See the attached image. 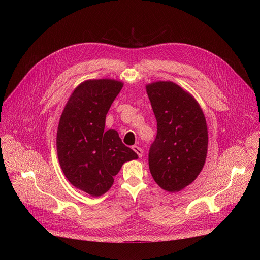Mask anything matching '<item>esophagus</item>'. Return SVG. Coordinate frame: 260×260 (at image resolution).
<instances>
[{"mask_svg":"<svg viewBox=\"0 0 260 260\" xmlns=\"http://www.w3.org/2000/svg\"><path fill=\"white\" fill-rule=\"evenodd\" d=\"M132 149H133V151H135V152L138 154V156L140 157V158H141V157L143 156V149L141 148V147H139V146L135 145V146H132Z\"/></svg>","mask_w":260,"mask_h":260,"instance_id":"esophagus-1","label":"esophagus"}]
</instances>
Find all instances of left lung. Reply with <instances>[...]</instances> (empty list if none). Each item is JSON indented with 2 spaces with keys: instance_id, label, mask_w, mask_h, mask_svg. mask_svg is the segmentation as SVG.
I'll return each instance as SVG.
<instances>
[{
  "instance_id": "8db88e82",
  "label": "left lung",
  "mask_w": 260,
  "mask_h": 260,
  "mask_svg": "<svg viewBox=\"0 0 260 260\" xmlns=\"http://www.w3.org/2000/svg\"><path fill=\"white\" fill-rule=\"evenodd\" d=\"M157 120V136L149 148V171L162 190L176 193L190 185L207 157L205 116L191 93L172 81L146 84Z\"/></svg>"
}]
</instances>
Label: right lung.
Listing matches in <instances>:
<instances>
[{
	"label": "right lung",
	"instance_id": "1",
	"mask_svg": "<svg viewBox=\"0 0 260 260\" xmlns=\"http://www.w3.org/2000/svg\"><path fill=\"white\" fill-rule=\"evenodd\" d=\"M123 86L115 79L81 82L59 118L56 148L60 168L75 187L91 196L106 193L125 161L138 159L116 130L105 131L108 109Z\"/></svg>",
	"mask_w": 260,
	"mask_h": 260
}]
</instances>
